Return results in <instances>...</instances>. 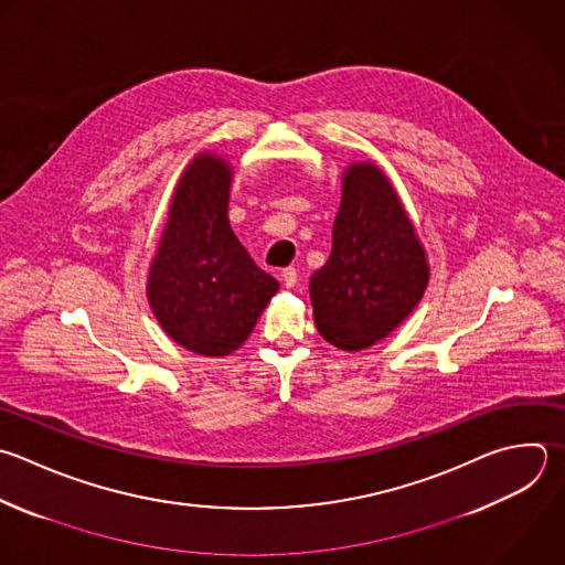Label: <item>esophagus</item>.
<instances>
[{
    "mask_svg": "<svg viewBox=\"0 0 565 565\" xmlns=\"http://www.w3.org/2000/svg\"><path fill=\"white\" fill-rule=\"evenodd\" d=\"M282 282H285V287H296V282H298V271L294 269V267H287V269H282Z\"/></svg>",
    "mask_w": 565,
    "mask_h": 565,
    "instance_id": "1",
    "label": "esophagus"
}]
</instances>
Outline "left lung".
<instances>
[{
  "label": "left lung",
  "mask_w": 565,
  "mask_h": 565,
  "mask_svg": "<svg viewBox=\"0 0 565 565\" xmlns=\"http://www.w3.org/2000/svg\"><path fill=\"white\" fill-rule=\"evenodd\" d=\"M426 285V252L391 181L373 163L349 166L331 256L309 280L318 333L362 351L417 307Z\"/></svg>",
  "instance_id": "obj_1"
}]
</instances>
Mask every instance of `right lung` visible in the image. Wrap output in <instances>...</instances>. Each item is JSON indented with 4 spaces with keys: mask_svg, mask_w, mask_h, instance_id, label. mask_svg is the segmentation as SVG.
<instances>
[{
    "mask_svg": "<svg viewBox=\"0 0 565 565\" xmlns=\"http://www.w3.org/2000/svg\"><path fill=\"white\" fill-rule=\"evenodd\" d=\"M230 185L225 159L210 152L192 159L148 276V300L163 331L207 358L236 351L280 287L232 232Z\"/></svg>",
    "mask_w": 565,
    "mask_h": 565,
    "instance_id": "obj_1",
    "label": "right lung"
}]
</instances>
